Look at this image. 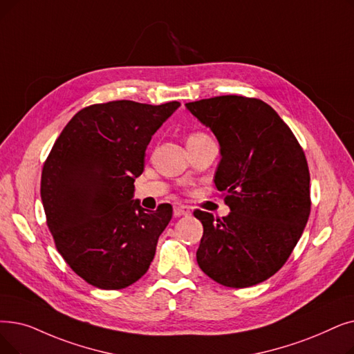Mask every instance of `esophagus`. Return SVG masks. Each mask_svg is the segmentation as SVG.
Listing matches in <instances>:
<instances>
[{
  "mask_svg": "<svg viewBox=\"0 0 354 354\" xmlns=\"http://www.w3.org/2000/svg\"><path fill=\"white\" fill-rule=\"evenodd\" d=\"M174 214L176 215V217H180V215H189L191 208L188 205H183V204H175L174 205Z\"/></svg>",
  "mask_w": 354,
  "mask_h": 354,
  "instance_id": "34e87169",
  "label": "esophagus"
}]
</instances>
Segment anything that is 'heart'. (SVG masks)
<instances>
[{"mask_svg":"<svg viewBox=\"0 0 354 354\" xmlns=\"http://www.w3.org/2000/svg\"><path fill=\"white\" fill-rule=\"evenodd\" d=\"M204 137H208V136H207V134H204V133H201V131L191 133V134L188 136V140H187V143H188V142H194V140H199V139H204Z\"/></svg>","mask_w":354,"mask_h":354,"instance_id":"1","label":"heart"}]
</instances>
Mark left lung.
Returning a JSON list of instances; mask_svg holds the SVG:
<instances>
[{
	"label": "left lung",
	"instance_id": "obj_1",
	"mask_svg": "<svg viewBox=\"0 0 354 354\" xmlns=\"http://www.w3.org/2000/svg\"><path fill=\"white\" fill-rule=\"evenodd\" d=\"M187 109L217 137L221 160L214 182L232 209L223 218L194 211L204 227L196 262L224 286L257 285L285 265L308 221L305 153L262 100L221 95L188 102Z\"/></svg>",
	"mask_w": 354,
	"mask_h": 354
}]
</instances>
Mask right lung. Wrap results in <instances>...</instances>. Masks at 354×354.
I'll return each instance as SVG.
<instances>
[{
    "mask_svg": "<svg viewBox=\"0 0 354 354\" xmlns=\"http://www.w3.org/2000/svg\"><path fill=\"white\" fill-rule=\"evenodd\" d=\"M179 105L120 100L85 106L43 165L40 195L56 249L92 286L127 288L155 257L172 205L150 211L131 198L151 136Z\"/></svg>",
    "mask_w": 354,
    "mask_h": 354,
    "instance_id": "obj_1",
    "label": "right lung"
}]
</instances>
